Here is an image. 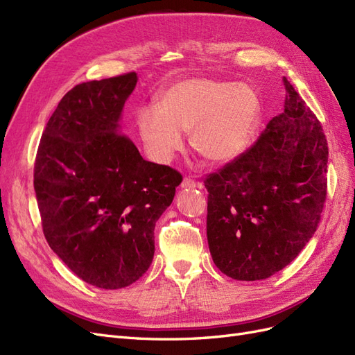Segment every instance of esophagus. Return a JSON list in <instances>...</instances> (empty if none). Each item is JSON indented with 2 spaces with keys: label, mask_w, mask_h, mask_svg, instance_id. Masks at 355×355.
<instances>
[{
  "label": "esophagus",
  "mask_w": 355,
  "mask_h": 355,
  "mask_svg": "<svg viewBox=\"0 0 355 355\" xmlns=\"http://www.w3.org/2000/svg\"><path fill=\"white\" fill-rule=\"evenodd\" d=\"M180 187L184 188V189H196V188L201 189L202 184H201V182H197L194 179H191V178H185L184 180H182V185Z\"/></svg>",
  "instance_id": "1"
}]
</instances>
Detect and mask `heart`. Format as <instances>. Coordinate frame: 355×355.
I'll return each mask as SVG.
<instances>
[{"label": "heart", "mask_w": 355, "mask_h": 355, "mask_svg": "<svg viewBox=\"0 0 355 355\" xmlns=\"http://www.w3.org/2000/svg\"><path fill=\"white\" fill-rule=\"evenodd\" d=\"M259 118V101L244 84L213 78H189L171 85L157 106H142L136 124L154 159L168 161L184 146L210 164H225L241 155L250 144Z\"/></svg>", "instance_id": "heart-1"}]
</instances>
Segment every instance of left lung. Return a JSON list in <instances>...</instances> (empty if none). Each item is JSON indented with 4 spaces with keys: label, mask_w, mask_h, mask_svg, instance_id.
<instances>
[{
    "label": "left lung",
    "mask_w": 355,
    "mask_h": 355,
    "mask_svg": "<svg viewBox=\"0 0 355 355\" xmlns=\"http://www.w3.org/2000/svg\"><path fill=\"white\" fill-rule=\"evenodd\" d=\"M284 111L235 159L204 178L213 262L234 280H265L317 231L329 149L315 114L283 77Z\"/></svg>",
    "instance_id": "1"
}]
</instances>
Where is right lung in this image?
<instances>
[{"mask_svg": "<svg viewBox=\"0 0 355 355\" xmlns=\"http://www.w3.org/2000/svg\"><path fill=\"white\" fill-rule=\"evenodd\" d=\"M136 72L75 85L41 136L34 188L44 237L83 282L121 288L154 257L155 222L182 175L146 161L118 128Z\"/></svg>", "mask_w": 355, "mask_h": 355, "instance_id": "1", "label": "right lung"}]
</instances>
